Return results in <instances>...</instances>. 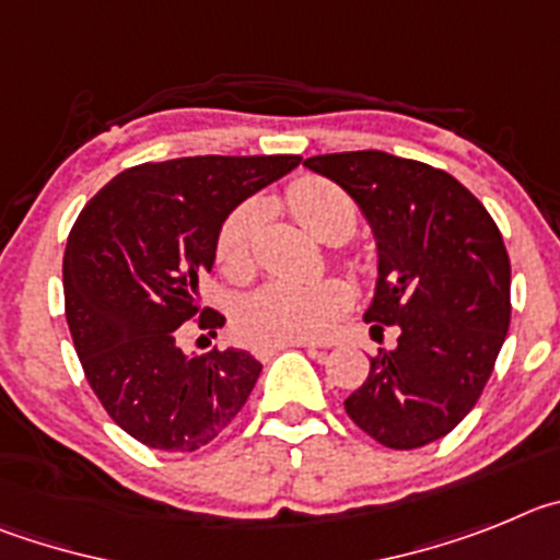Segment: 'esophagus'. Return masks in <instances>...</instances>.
Returning <instances> with one entry per match:
<instances>
[{"label":"esophagus","mask_w":560,"mask_h":560,"mask_svg":"<svg viewBox=\"0 0 560 560\" xmlns=\"http://www.w3.org/2000/svg\"><path fill=\"white\" fill-rule=\"evenodd\" d=\"M290 346H301V349H310V351H317L324 349V346H317V342H310V340H295V342H279V346H256V357L259 360H268V357H273L276 351L281 349H290Z\"/></svg>","instance_id":"obj_1"}]
</instances>
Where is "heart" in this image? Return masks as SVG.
<instances>
[{"label":"heart","mask_w":560,"mask_h":560,"mask_svg":"<svg viewBox=\"0 0 560 560\" xmlns=\"http://www.w3.org/2000/svg\"><path fill=\"white\" fill-rule=\"evenodd\" d=\"M287 203L310 234L329 240L337 231L357 223V206L340 186L306 175L287 189ZM261 206L243 203L225 218L218 234V261L231 279H245L254 270V231ZM351 292L337 279L284 281L276 279L250 292L236 312V326L259 346H279L295 340H320L331 331L337 317L349 310Z\"/></svg>","instance_id":"1"}]
</instances>
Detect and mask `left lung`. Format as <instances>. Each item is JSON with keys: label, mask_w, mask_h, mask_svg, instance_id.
Masks as SVG:
<instances>
[{"label": "left lung", "mask_w": 560, "mask_h": 560, "mask_svg": "<svg viewBox=\"0 0 560 560\" xmlns=\"http://www.w3.org/2000/svg\"><path fill=\"white\" fill-rule=\"evenodd\" d=\"M312 173L360 206L376 243L365 324L396 326L365 382L346 399L362 432L418 450L477 405L511 326V259L486 211L457 178L412 159L357 150L312 155Z\"/></svg>", "instance_id": "1"}]
</instances>
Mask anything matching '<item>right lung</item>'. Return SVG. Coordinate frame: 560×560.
<instances>
[{
    "label": "right lung",
    "mask_w": 560,
    "mask_h": 560,
    "mask_svg": "<svg viewBox=\"0 0 560 560\" xmlns=\"http://www.w3.org/2000/svg\"><path fill=\"white\" fill-rule=\"evenodd\" d=\"M301 155H192L139 164L80 211L63 254L74 351L108 416L150 450L195 452L248 401L261 362L245 349L189 354L180 326L200 312V276L236 206ZM225 324L200 312V329Z\"/></svg>",
    "instance_id": "obj_1"
}]
</instances>
